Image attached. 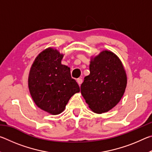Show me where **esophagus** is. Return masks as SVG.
Listing matches in <instances>:
<instances>
[{"instance_id": "34e87169", "label": "esophagus", "mask_w": 152, "mask_h": 152, "mask_svg": "<svg viewBox=\"0 0 152 152\" xmlns=\"http://www.w3.org/2000/svg\"><path fill=\"white\" fill-rule=\"evenodd\" d=\"M77 82H78V85L80 86V85H81V84L82 83V78H78L77 79Z\"/></svg>"}]
</instances>
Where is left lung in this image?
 Returning <instances> with one entry per match:
<instances>
[{
	"instance_id": "obj_1",
	"label": "left lung",
	"mask_w": 152,
	"mask_h": 152,
	"mask_svg": "<svg viewBox=\"0 0 152 152\" xmlns=\"http://www.w3.org/2000/svg\"><path fill=\"white\" fill-rule=\"evenodd\" d=\"M89 69L90 74L81 84V94L94 113L108 112L119 103L125 91L124 67L116 54L103 50L91 58Z\"/></svg>"
}]
</instances>
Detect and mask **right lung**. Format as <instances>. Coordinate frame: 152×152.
Masks as SVG:
<instances>
[{
	"instance_id": "obj_1",
	"label": "right lung",
	"mask_w": 152,
	"mask_h": 152,
	"mask_svg": "<svg viewBox=\"0 0 152 152\" xmlns=\"http://www.w3.org/2000/svg\"><path fill=\"white\" fill-rule=\"evenodd\" d=\"M64 54L53 48L42 51L31 67L28 86L37 106L51 115L60 114L74 94L80 92L70 68L61 64Z\"/></svg>"
}]
</instances>
